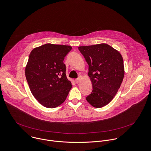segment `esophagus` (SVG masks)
Wrapping results in <instances>:
<instances>
[{
	"instance_id": "obj_1",
	"label": "esophagus",
	"mask_w": 151,
	"mask_h": 151,
	"mask_svg": "<svg viewBox=\"0 0 151 151\" xmlns=\"http://www.w3.org/2000/svg\"><path fill=\"white\" fill-rule=\"evenodd\" d=\"M80 81H81V78H78V79H76L75 80V82H76V83H79V82H80Z\"/></svg>"
}]
</instances>
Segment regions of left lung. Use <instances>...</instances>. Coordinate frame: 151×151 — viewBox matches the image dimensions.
<instances>
[{
	"label": "left lung",
	"instance_id": "left-lung-1",
	"mask_svg": "<svg viewBox=\"0 0 151 151\" xmlns=\"http://www.w3.org/2000/svg\"><path fill=\"white\" fill-rule=\"evenodd\" d=\"M79 50L89 65L93 91L86 98L96 108L108 104L114 97L124 76V61L119 51L106 44L81 46Z\"/></svg>",
	"mask_w": 151,
	"mask_h": 151
}]
</instances>
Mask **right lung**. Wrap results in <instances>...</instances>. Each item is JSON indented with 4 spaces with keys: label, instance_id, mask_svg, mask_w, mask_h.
<instances>
[{
    "label": "right lung",
    "instance_id": "obj_1",
    "mask_svg": "<svg viewBox=\"0 0 151 151\" xmlns=\"http://www.w3.org/2000/svg\"><path fill=\"white\" fill-rule=\"evenodd\" d=\"M72 47L45 44L30 54L25 75L31 92L42 106L55 108L63 103L72 88L63 60Z\"/></svg>",
    "mask_w": 151,
    "mask_h": 151
}]
</instances>
